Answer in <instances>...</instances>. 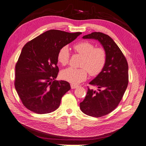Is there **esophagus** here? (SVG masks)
I'll return each mask as SVG.
<instances>
[{"label": "esophagus", "instance_id": "34e87169", "mask_svg": "<svg viewBox=\"0 0 146 146\" xmlns=\"http://www.w3.org/2000/svg\"><path fill=\"white\" fill-rule=\"evenodd\" d=\"M78 85H75V84H71V88L72 89H75V88H76L78 87Z\"/></svg>", "mask_w": 146, "mask_h": 146}]
</instances>
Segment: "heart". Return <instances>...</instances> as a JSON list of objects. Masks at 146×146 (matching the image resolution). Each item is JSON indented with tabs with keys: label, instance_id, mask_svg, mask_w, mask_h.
Wrapping results in <instances>:
<instances>
[{
	"label": "heart",
	"instance_id": "heart-1",
	"mask_svg": "<svg viewBox=\"0 0 146 146\" xmlns=\"http://www.w3.org/2000/svg\"><path fill=\"white\" fill-rule=\"evenodd\" d=\"M75 51L83 56L80 68L70 67L61 71V76L63 80L72 84H78L84 81L88 73L93 76L98 75L105 66L107 60V51L104 48L95 47L93 43L82 41L73 45ZM70 53L67 46H63L57 54V61L62 66L69 62Z\"/></svg>",
	"mask_w": 146,
	"mask_h": 146
}]
</instances>
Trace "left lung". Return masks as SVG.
<instances>
[{
	"label": "left lung",
	"mask_w": 146,
	"mask_h": 146,
	"mask_svg": "<svg viewBox=\"0 0 146 146\" xmlns=\"http://www.w3.org/2000/svg\"><path fill=\"white\" fill-rule=\"evenodd\" d=\"M95 39L107 51V60L103 71L89 83L98 91L88 87L87 94L80 104L83 113L94 117H101L111 112L119 105L129 82L128 63L125 56L109 36L94 32L83 37Z\"/></svg>",
	"instance_id": "1"
}]
</instances>
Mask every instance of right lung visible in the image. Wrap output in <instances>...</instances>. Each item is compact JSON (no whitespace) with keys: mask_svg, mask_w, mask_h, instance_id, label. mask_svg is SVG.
Instances as JSON below:
<instances>
[{"mask_svg":"<svg viewBox=\"0 0 146 146\" xmlns=\"http://www.w3.org/2000/svg\"><path fill=\"white\" fill-rule=\"evenodd\" d=\"M81 34L51 29L24 46L15 64L14 86L27 109L44 114L60 106L71 86L66 81L54 80L59 72L58 52Z\"/></svg>","mask_w":146,"mask_h":146,"instance_id":"right-lung-1","label":"right lung"}]
</instances>
